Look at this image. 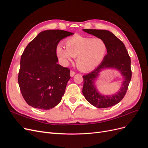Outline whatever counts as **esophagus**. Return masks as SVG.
Returning a JSON list of instances; mask_svg holds the SVG:
<instances>
[{"instance_id": "esophagus-1", "label": "esophagus", "mask_w": 148, "mask_h": 148, "mask_svg": "<svg viewBox=\"0 0 148 148\" xmlns=\"http://www.w3.org/2000/svg\"><path fill=\"white\" fill-rule=\"evenodd\" d=\"M75 75V72L74 71H73V70H71L70 71V76L71 77H73V76Z\"/></svg>"}]
</instances>
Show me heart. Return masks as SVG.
<instances>
[{"label":"heart","instance_id":"b5f03b06","mask_svg":"<svg viewBox=\"0 0 148 148\" xmlns=\"http://www.w3.org/2000/svg\"><path fill=\"white\" fill-rule=\"evenodd\" d=\"M65 48L57 46V55L64 64H69L72 57H77L78 69L87 72L95 69L104 59L107 52L106 42L101 38H92L75 35L65 41Z\"/></svg>","mask_w":148,"mask_h":148}]
</instances>
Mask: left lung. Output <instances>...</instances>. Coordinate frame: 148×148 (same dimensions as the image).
Masks as SVG:
<instances>
[{"instance_id":"8db88e82","label":"left lung","mask_w":148,"mask_h":148,"mask_svg":"<svg viewBox=\"0 0 148 148\" xmlns=\"http://www.w3.org/2000/svg\"><path fill=\"white\" fill-rule=\"evenodd\" d=\"M89 34L102 39L107 45V53L101 64L91 73L83 76V94L90 104L97 108L112 107L122 100L132 78L131 59L124 44L109 31L83 29ZM114 68L119 69L124 78L122 88L112 96H103L97 92L94 85L95 78L102 69Z\"/></svg>"}]
</instances>
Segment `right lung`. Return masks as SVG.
<instances>
[{
	"mask_svg": "<svg viewBox=\"0 0 148 148\" xmlns=\"http://www.w3.org/2000/svg\"><path fill=\"white\" fill-rule=\"evenodd\" d=\"M73 34L60 29L44 31L26 47L18 82L29 106L48 110L60 102L70 75V69L57 64L56 49L61 39Z\"/></svg>",
	"mask_w": 148,
	"mask_h": 148,
	"instance_id": "obj_1",
	"label": "right lung"
}]
</instances>
